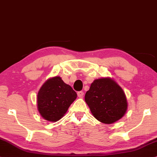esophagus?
Returning a JSON list of instances; mask_svg holds the SVG:
<instances>
[{"instance_id":"esophagus-1","label":"esophagus","mask_w":157,"mask_h":157,"mask_svg":"<svg viewBox=\"0 0 157 157\" xmlns=\"http://www.w3.org/2000/svg\"><path fill=\"white\" fill-rule=\"evenodd\" d=\"M77 96H78L79 98H82L83 96H84V92L83 91H79V92H77Z\"/></svg>"}]
</instances>
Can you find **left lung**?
<instances>
[{"label": "left lung", "instance_id": "left-lung-1", "mask_svg": "<svg viewBox=\"0 0 157 157\" xmlns=\"http://www.w3.org/2000/svg\"><path fill=\"white\" fill-rule=\"evenodd\" d=\"M93 116L104 124H112L125 114L128 101L125 93L111 77L96 79L85 96Z\"/></svg>", "mask_w": 157, "mask_h": 157}]
</instances>
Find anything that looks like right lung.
I'll return each mask as SVG.
<instances>
[{
	"label": "right lung",
	"instance_id": "1",
	"mask_svg": "<svg viewBox=\"0 0 157 157\" xmlns=\"http://www.w3.org/2000/svg\"><path fill=\"white\" fill-rule=\"evenodd\" d=\"M77 93L59 76L49 78L37 93V110L44 120L57 122L64 116L76 99Z\"/></svg>",
	"mask_w": 157,
	"mask_h": 157
}]
</instances>
